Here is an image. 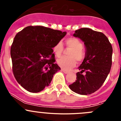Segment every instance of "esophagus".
<instances>
[{
  "label": "esophagus",
  "instance_id": "esophagus-1",
  "mask_svg": "<svg viewBox=\"0 0 121 121\" xmlns=\"http://www.w3.org/2000/svg\"><path fill=\"white\" fill-rule=\"evenodd\" d=\"M61 71H62L63 72V73H65V74H67V73H69V71H67V70H65V69H63V68H62V69H61Z\"/></svg>",
  "mask_w": 121,
  "mask_h": 121
}]
</instances>
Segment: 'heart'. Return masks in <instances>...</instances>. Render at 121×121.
Masks as SVG:
<instances>
[{"instance_id":"heart-1","label":"heart","mask_w":121,"mask_h":121,"mask_svg":"<svg viewBox=\"0 0 121 121\" xmlns=\"http://www.w3.org/2000/svg\"><path fill=\"white\" fill-rule=\"evenodd\" d=\"M65 46L70 49L68 53V57H61L57 60V64L63 69H69L74 67L76 61L78 63L82 61L85 57L83 44L81 40L76 37H69L65 40ZM54 53L60 57L64 50V46L61 41L57 42L53 47Z\"/></svg>"}]
</instances>
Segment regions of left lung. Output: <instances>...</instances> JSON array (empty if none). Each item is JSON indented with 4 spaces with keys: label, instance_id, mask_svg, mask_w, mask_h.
Instances as JSON below:
<instances>
[{
    "label": "left lung",
    "instance_id": "obj_1",
    "mask_svg": "<svg viewBox=\"0 0 121 121\" xmlns=\"http://www.w3.org/2000/svg\"><path fill=\"white\" fill-rule=\"evenodd\" d=\"M73 36L84 41L86 52L83 62L78 67L77 80L69 87L78 94H91L102 86L110 72L112 45L104 34L88 28L75 30Z\"/></svg>",
    "mask_w": 121,
    "mask_h": 121
}]
</instances>
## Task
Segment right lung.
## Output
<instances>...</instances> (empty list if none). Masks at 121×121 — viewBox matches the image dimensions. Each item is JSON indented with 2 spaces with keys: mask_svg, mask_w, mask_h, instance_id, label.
<instances>
[{
  "mask_svg": "<svg viewBox=\"0 0 121 121\" xmlns=\"http://www.w3.org/2000/svg\"><path fill=\"white\" fill-rule=\"evenodd\" d=\"M66 32L46 27L27 26L16 35L10 48L16 80L27 91L39 92L49 85L60 70L53 47Z\"/></svg>",
  "mask_w": 121,
  "mask_h": 121,
  "instance_id": "right-lung-1",
  "label": "right lung"
}]
</instances>
